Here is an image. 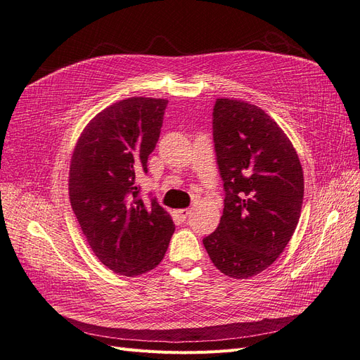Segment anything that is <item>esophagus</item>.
Listing matches in <instances>:
<instances>
[{"instance_id":"obj_1","label":"esophagus","mask_w":360,"mask_h":360,"mask_svg":"<svg viewBox=\"0 0 360 360\" xmlns=\"http://www.w3.org/2000/svg\"><path fill=\"white\" fill-rule=\"evenodd\" d=\"M191 209H179V210H176V213H177V217L180 221H186L188 219V216L191 214Z\"/></svg>"}]
</instances>
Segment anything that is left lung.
<instances>
[{
	"label": "left lung",
	"instance_id": "8db88e82",
	"mask_svg": "<svg viewBox=\"0 0 360 360\" xmlns=\"http://www.w3.org/2000/svg\"><path fill=\"white\" fill-rule=\"evenodd\" d=\"M213 141L225 200L202 243L224 275L248 279L284 252L303 202V171L291 141L261 108L216 99Z\"/></svg>",
	"mask_w": 360,
	"mask_h": 360
}]
</instances>
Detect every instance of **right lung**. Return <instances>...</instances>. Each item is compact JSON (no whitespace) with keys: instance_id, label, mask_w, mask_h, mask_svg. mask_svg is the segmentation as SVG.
<instances>
[{"instance_id":"right-lung-1","label":"right lung","mask_w":360,"mask_h":360,"mask_svg":"<svg viewBox=\"0 0 360 360\" xmlns=\"http://www.w3.org/2000/svg\"><path fill=\"white\" fill-rule=\"evenodd\" d=\"M168 101L129 97L97 114L75 146L69 197L94 255L118 275L158 267L176 230L155 198L141 200L136 177L160 135Z\"/></svg>"}]
</instances>
